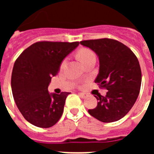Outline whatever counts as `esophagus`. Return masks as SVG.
Masks as SVG:
<instances>
[{"label":"esophagus","mask_w":154,"mask_h":154,"mask_svg":"<svg viewBox=\"0 0 154 154\" xmlns=\"http://www.w3.org/2000/svg\"><path fill=\"white\" fill-rule=\"evenodd\" d=\"M79 96L81 98H82V99H85V97H87V95L86 93H85V92H79Z\"/></svg>","instance_id":"1"}]
</instances>
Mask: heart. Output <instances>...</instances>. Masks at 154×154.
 <instances>
[{
	"mask_svg": "<svg viewBox=\"0 0 154 154\" xmlns=\"http://www.w3.org/2000/svg\"><path fill=\"white\" fill-rule=\"evenodd\" d=\"M77 57H78L79 61L82 64L86 62L87 61H89V59L96 58V57H95V54H94L91 50L88 49V48H82V49H80L79 51L77 52ZM65 63V61H64L62 64V67H63Z\"/></svg>",
	"mask_w": 154,
	"mask_h": 154,
	"instance_id": "obj_1",
	"label": "heart"
}]
</instances>
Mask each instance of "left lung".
Listing matches in <instances>:
<instances>
[{"mask_svg": "<svg viewBox=\"0 0 154 154\" xmlns=\"http://www.w3.org/2000/svg\"><path fill=\"white\" fill-rule=\"evenodd\" d=\"M80 44L96 53L99 58V74L96 83L108 90L106 96H95L97 106L89 113L103 123L119 120L131 109L140 93L141 69L131 50L113 39L82 41Z\"/></svg>", "mask_w": 154, "mask_h": 154, "instance_id": "1", "label": "left lung"}]
</instances>
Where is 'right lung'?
I'll use <instances>...</instances> for the list:
<instances>
[{"mask_svg": "<svg viewBox=\"0 0 154 154\" xmlns=\"http://www.w3.org/2000/svg\"><path fill=\"white\" fill-rule=\"evenodd\" d=\"M79 45L78 42H36L14 62L11 75L14 99L24 119L34 126L49 128L62 116L69 92L50 93L48 87L62 61Z\"/></svg>", "mask_w": 154, "mask_h": 154, "instance_id": "right-lung-1", "label": "right lung"}]
</instances>
